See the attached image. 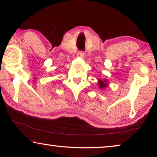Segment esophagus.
I'll use <instances>...</instances> for the list:
<instances>
[{
	"label": "esophagus",
	"mask_w": 157,
	"mask_h": 157,
	"mask_svg": "<svg viewBox=\"0 0 157 157\" xmlns=\"http://www.w3.org/2000/svg\"><path fill=\"white\" fill-rule=\"evenodd\" d=\"M84 52L83 51L78 52V57L82 58H82L84 57Z\"/></svg>",
	"instance_id": "1"
}]
</instances>
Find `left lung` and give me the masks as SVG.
Listing matches in <instances>:
<instances>
[{"instance_id":"obj_1","label":"left lung","mask_w":157,"mask_h":157,"mask_svg":"<svg viewBox=\"0 0 157 157\" xmlns=\"http://www.w3.org/2000/svg\"><path fill=\"white\" fill-rule=\"evenodd\" d=\"M108 81L106 79H104L103 80H100L98 81V86H99V88H100L101 89H105L107 88L108 86Z\"/></svg>"}]
</instances>
